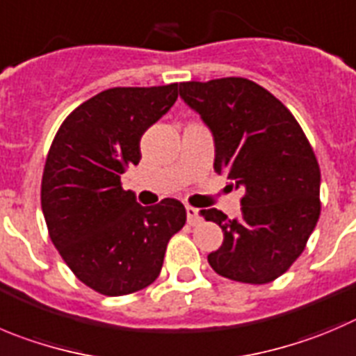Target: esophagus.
Listing matches in <instances>:
<instances>
[{
	"instance_id": "34e87169",
	"label": "esophagus",
	"mask_w": 356,
	"mask_h": 356,
	"mask_svg": "<svg viewBox=\"0 0 356 356\" xmlns=\"http://www.w3.org/2000/svg\"><path fill=\"white\" fill-rule=\"evenodd\" d=\"M186 216H188V223L191 225V227H197V225L202 223L200 209L188 205V207H186Z\"/></svg>"
}]
</instances>
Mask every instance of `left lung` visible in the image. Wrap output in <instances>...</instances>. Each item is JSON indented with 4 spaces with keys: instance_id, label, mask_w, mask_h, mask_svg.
I'll return each mask as SVG.
<instances>
[{
    "instance_id": "left-lung-1",
    "label": "left lung",
    "mask_w": 356,
    "mask_h": 356,
    "mask_svg": "<svg viewBox=\"0 0 356 356\" xmlns=\"http://www.w3.org/2000/svg\"><path fill=\"white\" fill-rule=\"evenodd\" d=\"M179 95L211 128L216 174L244 191L238 219L218 209L202 211L225 235L209 264L232 281L270 283L300 257L320 218L313 147L293 114L253 81L181 82Z\"/></svg>"
}]
</instances>
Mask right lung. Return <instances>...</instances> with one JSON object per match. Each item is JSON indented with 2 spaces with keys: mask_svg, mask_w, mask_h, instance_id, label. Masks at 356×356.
Returning <instances> with one entry per match:
<instances>
[{
  "mask_svg": "<svg viewBox=\"0 0 356 356\" xmlns=\"http://www.w3.org/2000/svg\"><path fill=\"white\" fill-rule=\"evenodd\" d=\"M177 84L112 88L63 121L42 177L49 237L79 281L107 297L154 283L172 235L186 223L175 198L137 204L121 174L138 165L140 138L177 99Z\"/></svg>",
  "mask_w": 356,
  "mask_h": 356,
  "instance_id": "obj_1",
  "label": "right lung"
}]
</instances>
